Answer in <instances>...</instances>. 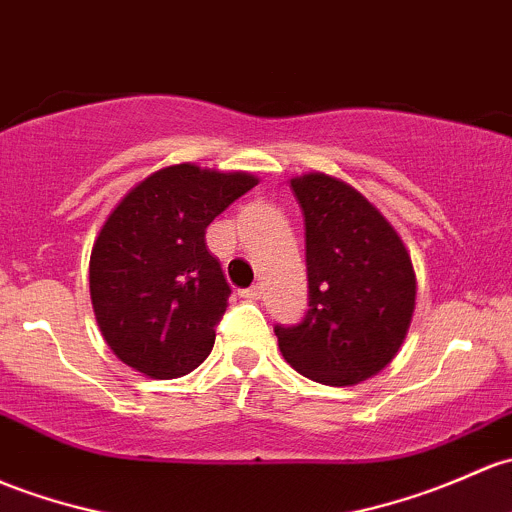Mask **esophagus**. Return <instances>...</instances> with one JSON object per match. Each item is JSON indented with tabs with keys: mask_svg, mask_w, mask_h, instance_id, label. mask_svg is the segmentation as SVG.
I'll return each mask as SVG.
<instances>
[{
	"mask_svg": "<svg viewBox=\"0 0 512 512\" xmlns=\"http://www.w3.org/2000/svg\"><path fill=\"white\" fill-rule=\"evenodd\" d=\"M240 297L247 299V301H257L262 297V287H260V284H252L250 289H242Z\"/></svg>",
	"mask_w": 512,
	"mask_h": 512,
	"instance_id": "obj_1",
	"label": "esophagus"
}]
</instances>
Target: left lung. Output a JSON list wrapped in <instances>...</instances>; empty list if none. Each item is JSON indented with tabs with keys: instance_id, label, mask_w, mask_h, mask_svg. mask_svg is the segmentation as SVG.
<instances>
[{
	"instance_id": "left-lung-1",
	"label": "left lung",
	"mask_w": 512,
	"mask_h": 512,
	"mask_svg": "<svg viewBox=\"0 0 512 512\" xmlns=\"http://www.w3.org/2000/svg\"><path fill=\"white\" fill-rule=\"evenodd\" d=\"M306 220L309 314L277 326L284 360L314 383L358 385L392 363L417 304V274L400 233L336 176H294Z\"/></svg>"
}]
</instances>
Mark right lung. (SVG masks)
<instances>
[{
	"label": "right lung",
	"mask_w": 512,
	"mask_h": 512,
	"mask_svg": "<svg viewBox=\"0 0 512 512\" xmlns=\"http://www.w3.org/2000/svg\"><path fill=\"white\" fill-rule=\"evenodd\" d=\"M257 184L247 171L184 161L154 171L117 201L90 250V301L122 363L171 380L208 358L230 287L206 228Z\"/></svg>",
	"instance_id": "obj_1"
}]
</instances>
